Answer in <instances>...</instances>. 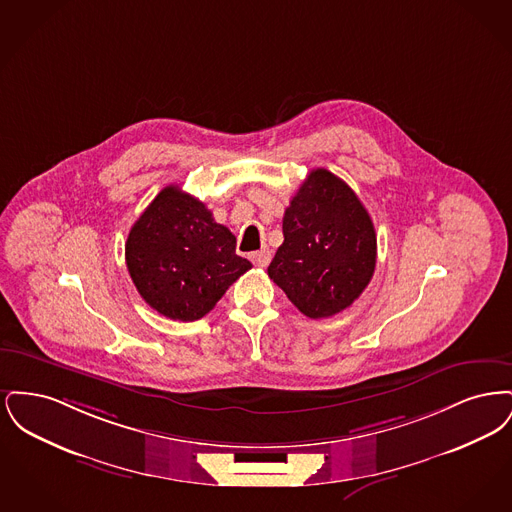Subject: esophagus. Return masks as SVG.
Masks as SVG:
<instances>
[{
	"label": "esophagus",
	"mask_w": 512,
	"mask_h": 512,
	"mask_svg": "<svg viewBox=\"0 0 512 512\" xmlns=\"http://www.w3.org/2000/svg\"><path fill=\"white\" fill-rule=\"evenodd\" d=\"M270 259H272V255H270V251H268V249H259V251L251 253V261H253V265H255V267L267 268L268 263H270Z\"/></svg>",
	"instance_id": "esophagus-1"
}]
</instances>
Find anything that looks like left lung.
<instances>
[{
  "instance_id": "8db88e82",
  "label": "left lung",
  "mask_w": 512,
  "mask_h": 512,
  "mask_svg": "<svg viewBox=\"0 0 512 512\" xmlns=\"http://www.w3.org/2000/svg\"><path fill=\"white\" fill-rule=\"evenodd\" d=\"M282 230L268 276L305 317H334L365 292L376 267V232L361 199L336 174L309 172Z\"/></svg>"
}]
</instances>
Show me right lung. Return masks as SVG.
<instances>
[{"label": "right lung", "mask_w": 512, "mask_h": 512, "mask_svg": "<svg viewBox=\"0 0 512 512\" xmlns=\"http://www.w3.org/2000/svg\"><path fill=\"white\" fill-rule=\"evenodd\" d=\"M126 267L147 305L163 317H205L251 263L234 234L194 195L167 186L130 228Z\"/></svg>", "instance_id": "1"}]
</instances>
